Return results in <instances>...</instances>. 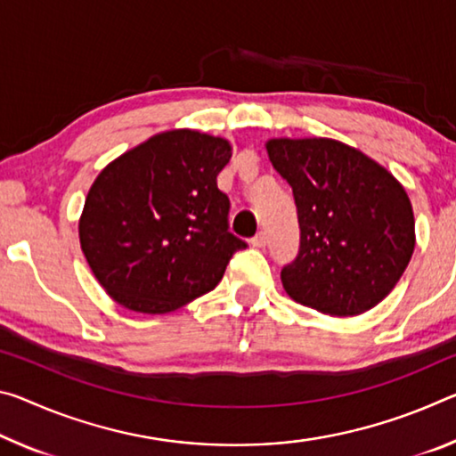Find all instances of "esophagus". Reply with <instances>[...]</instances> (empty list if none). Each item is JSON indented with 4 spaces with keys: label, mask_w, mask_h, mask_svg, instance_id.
<instances>
[{
    "label": "esophagus",
    "mask_w": 456,
    "mask_h": 456,
    "mask_svg": "<svg viewBox=\"0 0 456 456\" xmlns=\"http://www.w3.org/2000/svg\"><path fill=\"white\" fill-rule=\"evenodd\" d=\"M265 243H267V240H265L264 231H262V233H257L254 240H251V245H254V248H265Z\"/></svg>",
    "instance_id": "obj_1"
}]
</instances>
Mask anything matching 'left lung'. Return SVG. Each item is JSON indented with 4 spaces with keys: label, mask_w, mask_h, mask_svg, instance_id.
<instances>
[{
    "label": "left lung",
    "mask_w": 456,
    "mask_h": 456,
    "mask_svg": "<svg viewBox=\"0 0 456 456\" xmlns=\"http://www.w3.org/2000/svg\"><path fill=\"white\" fill-rule=\"evenodd\" d=\"M265 150L298 208L300 254L281 270L286 294L329 316L378 306L416 245L414 211L400 180L330 137H272Z\"/></svg>",
    "instance_id": "8db88e82"
}]
</instances>
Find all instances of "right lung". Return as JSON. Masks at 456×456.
<instances>
[{"instance_id": "obj_1", "label": "right lung", "mask_w": 456, "mask_h": 456, "mask_svg": "<svg viewBox=\"0 0 456 456\" xmlns=\"http://www.w3.org/2000/svg\"><path fill=\"white\" fill-rule=\"evenodd\" d=\"M229 140L168 129L124 151L86 192L78 240L93 276L118 305L166 314L211 292L245 243L227 231L216 176Z\"/></svg>"}]
</instances>
